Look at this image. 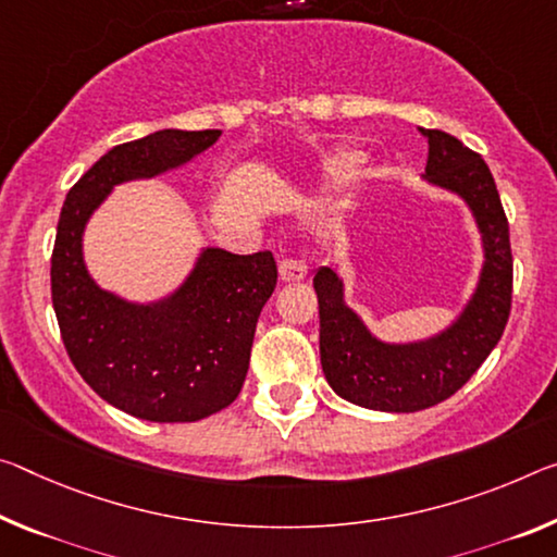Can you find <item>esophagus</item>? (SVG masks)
I'll return each mask as SVG.
<instances>
[{
	"mask_svg": "<svg viewBox=\"0 0 557 557\" xmlns=\"http://www.w3.org/2000/svg\"><path fill=\"white\" fill-rule=\"evenodd\" d=\"M280 277L285 282L305 280L307 277V264L302 260H295V258L280 260Z\"/></svg>",
	"mask_w": 557,
	"mask_h": 557,
	"instance_id": "34e87169",
	"label": "esophagus"
}]
</instances>
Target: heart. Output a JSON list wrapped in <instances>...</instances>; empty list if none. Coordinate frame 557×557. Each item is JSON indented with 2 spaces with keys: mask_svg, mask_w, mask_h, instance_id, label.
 Segmentation results:
<instances>
[{
  "mask_svg": "<svg viewBox=\"0 0 557 557\" xmlns=\"http://www.w3.org/2000/svg\"><path fill=\"white\" fill-rule=\"evenodd\" d=\"M357 163H359L357 156H347V158H342V161L337 163V171L339 173H351L357 168Z\"/></svg>",
  "mask_w": 557,
  "mask_h": 557,
  "instance_id": "1",
  "label": "heart"
}]
</instances>
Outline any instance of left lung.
Instances as JSON below:
<instances>
[{
	"instance_id": "obj_1",
	"label": "left lung",
	"mask_w": 557,
	"mask_h": 557,
	"mask_svg": "<svg viewBox=\"0 0 557 557\" xmlns=\"http://www.w3.org/2000/svg\"><path fill=\"white\" fill-rule=\"evenodd\" d=\"M429 138L426 178L469 202L483 235L485 264L479 289L444 334L419 344H384L344 305L342 280L317 270L320 357L326 382L342 399L376 411L409 413L456 394L496 347L513 299L508 218L483 158L451 134L421 128Z\"/></svg>"
}]
</instances>
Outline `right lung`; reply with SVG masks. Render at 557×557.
Returning a JSON list of instances; mask_svg holds the SVG:
<instances>
[{"label":"right lung","instance_id":"right-lung-1","mask_svg":"<svg viewBox=\"0 0 557 557\" xmlns=\"http://www.w3.org/2000/svg\"><path fill=\"white\" fill-rule=\"evenodd\" d=\"M220 131H156L113 146L74 183L51 252V302L66 355L91 389L146 421H198L243 389L255 326L277 285L272 252L208 247L173 297L128 305L88 277L82 233L116 183L151 178L213 146Z\"/></svg>","mask_w":557,"mask_h":557}]
</instances>
